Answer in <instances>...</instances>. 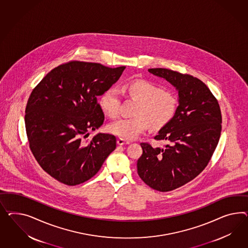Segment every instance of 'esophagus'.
Listing matches in <instances>:
<instances>
[{
	"mask_svg": "<svg viewBox=\"0 0 248 248\" xmlns=\"http://www.w3.org/2000/svg\"><path fill=\"white\" fill-rule=\"evenodd\" d=\"M131 141H127V140H124V139H122V138H118L117 139V144L118 145H124V144H130Z\"/></svg>",
	"mask_w": 248,
	"mask_h": 248,
	"instance_id": "obj_1",
	"label": "esophagus"
}]
</instances>
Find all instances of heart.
Here are the masks:
<instances>
[{"instance_id": "heart-1", "label": "heart", "mask_w": 248, "mask_h": 248, "mask_svg": "<svg viewBox=\"0 0 248 248\" xmlns=\"http://www.w3.org/2000/svg\"><path fill=\"white\" fill-rule=\"evenodd\" d=\"M121 89L139 103L134 113L136 116L113 121L107 126L109 133L133 140L151 125L154 129H161L174 117L178 108V98L174 93L144 80L124 83ZM121 95V90L116 87H109L104 92L99 104L105 114L111 117L118 115Z\"/></svg>"}]
</instances>
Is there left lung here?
Here are the masks:
<instances>
[{"label": "left lung", "instance_id": "left-lung-1", "mask_svg": "<svg viewBox=\"0 0 248 248\" xmlns=\"http://www.w3.org/2000/svg\"><path fill=\"white\" fill-rule=\"evenodd\" d=\"M150 73L170 83L179 93L174 117L154 139L162 148L141 142L137 172L149 187L166 192L192 181L207 167L221 134L220 107L202 81L167 68H150Z\"/></svg>", "mask_w": 248, "mask_h": 248}]
</instances>
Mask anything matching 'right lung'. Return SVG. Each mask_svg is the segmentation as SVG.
I'll use <instances>...</instances> for the list:
<instances>
[{
  "instance_id": "right-lung-1",
  "label": "right lung",
  "mask_w": 248,
  "mask_h": 248,
  "mask_svg": "<svg viewBox=\"0 0 248 248\" xmlns=\"http://www.w3.org/2000/svg\"><path fill=\"white\" fill-rule=\"evenodd\" d=\"M125 67L70 61L55 67L29 97L25 127L30 149L47 174L68 186L88 181L116 148V138L89 131L103 124L97 96L119 79Z\"/></svg>"
}]
</instances>
